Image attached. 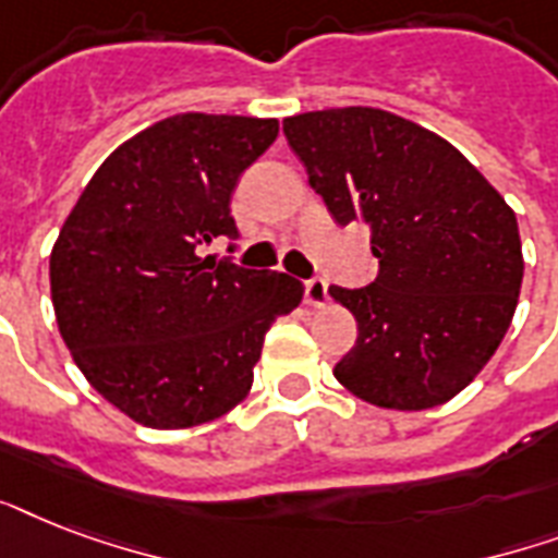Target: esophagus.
I'll return each instance as SVG.
<instances>
[{"instance_id":"34e87169","label":"esophagus","mask_w":558,"mask_h":558,"mask_svg":"<svg viewBox=\"0 0 558 558\" xmlns=\"http://www.w3.org/2000/svg\"><path fill=\"white\" fill-rule=\"evenodd\" d=\"M304 295H306V304L310 306H324L327 304V280H322V278L306 280Z\"/></svg>"}]
</instances>
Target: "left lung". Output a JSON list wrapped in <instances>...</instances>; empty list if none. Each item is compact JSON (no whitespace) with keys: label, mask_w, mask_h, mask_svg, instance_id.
Instances as JSON below:
<instances>
[{"label":"left lung","mask_w":558,"mask_h":558,"mask_svg":"<svg viewBox=\"0 0 558 558\" xmlns=\"http://www.w3.org/2000/svg\"><path fill=\"white\" fill-rule=\"evenodd\" d=\"M283 133L336 222L371 228L379 260L371 287H330L359 327L336 379L390 411L458 397L519 306L515 210L458 147L385 109L304 112L283 118Z\"/></svg>","instance_id":"8db88e82"}]
</instances>
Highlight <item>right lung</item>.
<instances>
[{"instance_id":"add662e5","label":"right lung","mask_w":558,"mask_h":558,"mask_svg":"<svg viewBox=\"0 0 558 558\" xmlns=\"http://www.w3.org/2000/svg\"><path fill=\"white\" fill-rule=\"evenodd\" d=\"M278 138L275 118H165L83 187L51 248V304L92 388L147 428H193L240 405L263 339L304 283L202 257L236 236L231 191Z\"/></svg>"}]
</instances>
